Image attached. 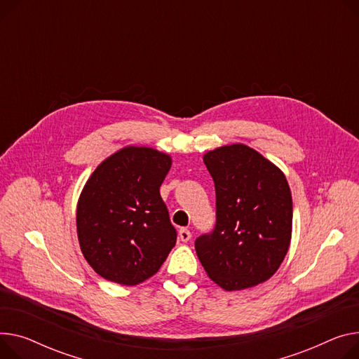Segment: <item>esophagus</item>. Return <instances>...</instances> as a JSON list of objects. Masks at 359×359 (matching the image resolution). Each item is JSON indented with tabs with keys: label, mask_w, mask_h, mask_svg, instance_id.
Instances as JSON below:
<instances>
[{
	"label": "esophagus",
	"mask_w": 359,
	"mask_h": 359,
	"mask_svg": "<svg viewBox=\"0 0 359 359\" xmlns=\"http://www.w3.org/2000/svg\"><path fill=\"white\" fill-rule=\"evenodd\" d=\"M179 238L183 243H187L190 238H192V233H190V231L187 228H180L179 229Z\"/></svg>",
	"instance_id": "obj_1"
}]
</instances>
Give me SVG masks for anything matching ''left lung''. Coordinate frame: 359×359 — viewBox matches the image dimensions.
<instances>
[{
    "mask_svg": "<svg viewBox=\"0 0 359 359\" xmlns=\"http://www.w3.org/2000/svg\"><path fill=\"white\" fill-rule=\"evenodd\" d=\"M215 183L217 222L196 238L195 250L208 276L232 292L269 280L287 254L293 202L277 167L244 144L205 154Z\"/></svg>",
    "mask_w": 359,
    "mask_h": 359,
    "instance_id": "1",
    "label": "left lung"
}]
</instances>
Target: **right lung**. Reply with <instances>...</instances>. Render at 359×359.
Masks as SVG:
<instances>
[{
    "label": "right lung",
    "instance_id": "add662e5",
    "mask_svg": "<svg viewBox=\"0 0 359 359\" xmlns=\"http://www.w3.org/2000/svg\"><path fill=\"white\" fill-rule=\"evenodd\" d=\"M172 160L147 147H127L95 170L79 198L81 250L101 277L135 285L156 274L177 240L160 186Z\"/></svg>",
    "mask_w": 359,
    "mask_h": 359
}]
</instances>
